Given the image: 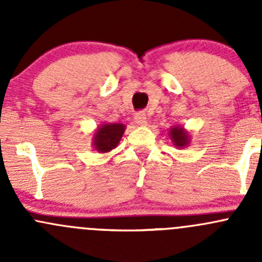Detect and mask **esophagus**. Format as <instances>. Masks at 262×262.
Segmentation results:
<instances>
[{"mask_svg": "<svg viewBox=\"0 0 262 262\" xmlns=\"http://www.w3.org/2000/svg\"><path fill=\"white\" fill-rule=\"evenodd\" d=\"M134 120H136V124L139 126H146L147 125V116L144 113H137L136 116H134Z\"/></svg>", "mask_w": 262, "mask_h": 262, "instance_id": "esophagus-1", "label": "esophagus"}]
</instances>
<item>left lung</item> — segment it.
I'll use <instances>...</instances> for the list:
<instances>
[{
  "instance_id": "left-lung-1",
  "label": "left lung",
  "mask_w": 262,
  "mask_h": 262,
  "mask_svg": "<svg viewBox=\"0 0 262 262\" xmlns=\"http://www.w3.org/2000/svg\"><path fill=\"white\" fill-rule=\"evenodd\" d=\"M168 137L175 147L186 148L190 144V134L184 126L172 125L168 129Z\"/></svg>"
}]
</instances>
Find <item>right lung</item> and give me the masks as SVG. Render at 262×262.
I'll return each instance as SVG.
<instances>
[{
	"label": "right lung",
	"instance_id": "add662e5",
	"mask_svg": "<svg viewBox=\"0 0 262 262\" xmlns=\"http://www.w3.org/2000/svg\"><path fill=\"white\" fill-rule=\"evenodd\" d=\"M126 126L121 123L100 124L92 136V147L99 153H107L118 147Z\"/></svg>",
	"mask_w": 262,
	"mask_h": 262
}]
</instances>
